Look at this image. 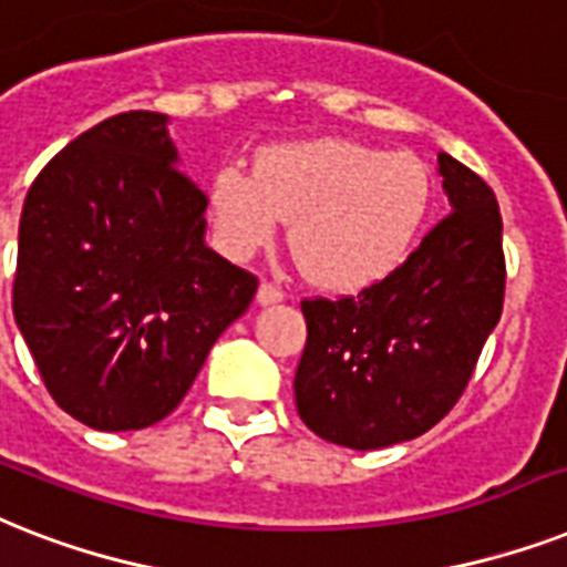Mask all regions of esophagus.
<instances>
[{
    "instance_id": "obj_1",
    "label": "esophagus",
    "mask_w": 567,
    "mask_h": 567,
    "mask_svg": "<svg viewBox=\"0 0 567 567\" xmlns=\"http://www.w3.org/2000/svg\"><path fill=\"white\" fill-rule=\"evenodd\" d=\"M257 301L260 305H278V301H284V289L269 284V280H262L260 289H257Z\"/></svg>"
}]
</instances>
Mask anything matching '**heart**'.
Segmentation results:
<instances>
[{"label":"heart","mask_w":567,"mask_h":567,"mask_svg":"<svg viewBox=\"0 0 567 567\" xmlns=\"http://www.w3.org/2000/svg\"><path fill=\"white\" fill-rule=\"evenodd\" d=\"M433 181L410 152L386 155L354 140L266 148L255 175L221 166L210 210L221 246L251 257L289 225V248L312 284L360 289L395 269L424 228Z\"/></svg>","instance_id":"1"}]
</instances>
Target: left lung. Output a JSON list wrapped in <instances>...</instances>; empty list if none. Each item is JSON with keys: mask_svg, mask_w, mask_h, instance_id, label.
Segmentation results:
<instances>
[{"mask_svg": "<svg viewBox=\"0 0 567 567\" xmlns=\"http://www.w3.org/2000/svg\"><path fill=\"white\" fill-rule=\"evenodd\" d=\"M451 207L415 251L357 296L305 298L296 406L333 445L378 451L454 410L504 312L501 207L486 181L439 155Z\"/></svg>", "mask_w": 567, "mask_h": 567, "instance_id": "left-lung-1", "label": "left lung"}]
</instances>
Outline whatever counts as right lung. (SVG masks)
<instances>
[{"label":"right lung","mask_w":567,"mask_h":567,"mask_svg":"<svg viewBox=\"0 0 567 567\" xmlns=\"http://www.w3.org/2000/svg\"><path fill=\"white\" fill-rule=\"evenodd\" d=\"M205 210L152 111L99 122L31 184L13 319L54 404L81 424L166 419L255 301V275L205 246Z\"/></svg>","instance_id":"right-lung-1"}]
</instances>
